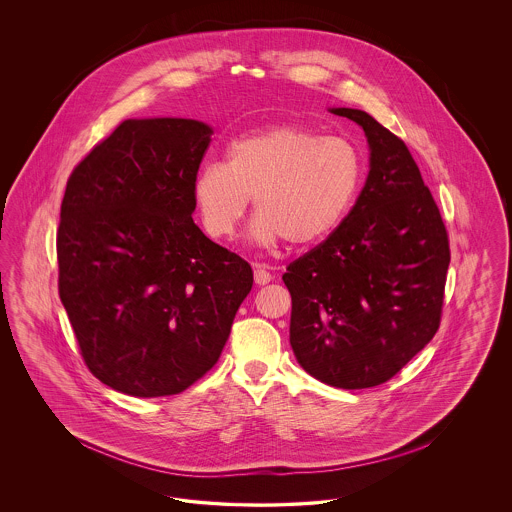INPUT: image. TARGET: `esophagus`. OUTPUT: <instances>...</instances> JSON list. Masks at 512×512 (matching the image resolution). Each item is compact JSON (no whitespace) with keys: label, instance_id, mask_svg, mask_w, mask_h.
Wrapping results in <instances>:
<instances>
[{"label":"esophagus","instance_id":"esophagus-1","mask_svg":"<svg viewBox=\"0 0 512 512\" xmlns=\"http://www.w3.org/2000/svg\"><path fill=\"white\" fill-rule=\"evenodd\" d=\"M253 278H255V284L265 286V284L272 280V274L268 272L265 265H253Z\"/></svg>","mask_w":512,"mask_h":512}]
</instances>
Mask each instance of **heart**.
<instances>
[{
  "label": "heart",
  "instance_id": "obj_1",
  "mask_svg": "<svg viewBox=\"0 0 512 512\" xmlns=\"http://www.w3.org/2000/svg\"><path fill=\"white\" fill-rule=\"evenodd\" d=\"M363 182L361 151L341 136L303 124H278L226 147V163H207L194 178L201 224L211 238H230L249 197L259 213L251 236L309 245L330 236L351 211Z\"/></svg>",
  "mask_w": 512,
  "mask_h": 512
}]
</instances>
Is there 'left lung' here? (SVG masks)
<instances>
[{"mask_svg": "<svg viewBox=\"0 0 512 512\" xmlns=\"http://www.w3.org/2000/svg\"><path fill=\"white\" fill-rule=\"evenodd\" d=\"M370 172L340 226L288 265L290 343L311 376L343 388L393 378L438 332L451 261L438 205L405 142L359 109Z\"/></svg>", "mask_w": 512, "mask_h": 512, "instance_id": "8db88e82", "label": "left lung"}]
</instances>
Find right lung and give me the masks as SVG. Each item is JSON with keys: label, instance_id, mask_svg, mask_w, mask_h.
Listing matches in <instances>:
<instances>
[{"label": "right lung", "instance_id": "1", "mask_svg": "<svg viewBox=\"0 0 512 512\" xmlns=\"http://www.w3.org/2000/svg\"><path fill=\"white\" fill-rule=\"evenodd\" d=\"M211 134L190 119H130L67 180L59 297L84 363L113 390H188L217 365L251 292L249 263L192 219Z\"/></svg>", "mask_w": 512, "mask_h": 512}]
</instances>
